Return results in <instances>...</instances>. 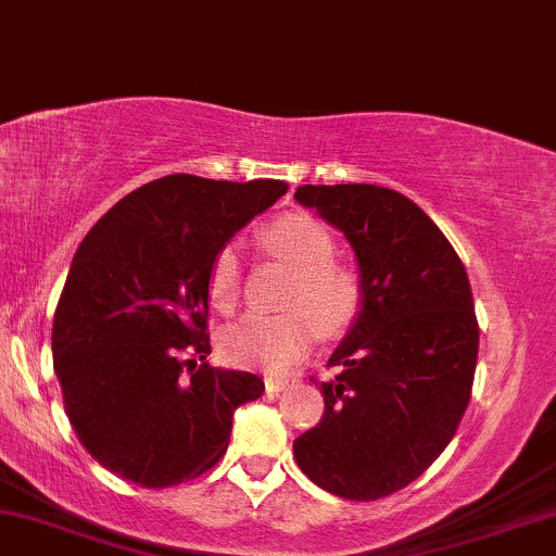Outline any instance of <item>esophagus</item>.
Here are the masks:
<instances>
[{"label":"esophagus","mask_w":556,"mask_h":556,"mask_svg":"<svg viewBox=\"0 0 556 556\" xmlns=\"http://www.w3.org/2000/svg\"><path fill=\"white\" fill-rule=\"evenodd\" d=\"M264 384H266V389H269V392H282L285 387H290V379H287V376H266L264 379Z\"/></svg>","instance_id":"34e87169"}]
</instances>
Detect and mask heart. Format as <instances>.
Returning <instances> with one entry per match:
<instances>
[{
    "label": "heart",
    "instance_id": "1",
    "mask_svg": "<svg viewBox=\"0 0 556 556\" xmlns=\"http://www.w3.org/2000/svg\"><path fill=\"white\" fill-rule=\"evenodd\" d=\"M261 248L292 269L282 314H248L222 331L219 348L242 368L282 371L303 358L318 334H342L358 321L366 285L355 266L337 261V240L308 214H285L261 229ZM214 308L235 311L242 292V264L232 242L214 253L206 274Z\"/></svg>",
    "mask_w": 556,
    "mask_h": 556
}]
</instances>
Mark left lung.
<instances>
[{
	"mask_svg": "<svg viewBox=\"0 0 556 556\" xmlns=\"http://www.w3.org/2000/svg\"><path fill=\"white\" fill-rule=\"evenodd\" d=\"M342 229L366 305L331 353L324 416L292 444L316 486L368 502L405 489L452 442L473 389L478 321L468 271L410 198L379 185H300Z\"/></svg>",
	"mask_w": 556,
	"mask_h": 556,
	"instance_id": "1",
	"label": "left lung"
}]
</instances>
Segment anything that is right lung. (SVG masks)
<instances>
[{
    "mask_svg": "<svg viewBox=\"0 0 556 556\" xmlns=\"http://www.w3.org/2000/svg\"><path fill=\"white\" fill-rule=\"evenodd\" d=\"M285 193L282 180L167 175L80 242L54 311V374L75 437L106 470L167 489L225 457L232 413L264 379L206 363L208 264Z\"/></svg>",
    "mask_w": 556,
    "mask_h": 556,
    "instance_id": "add662e5",
    "label": "right lung"
}]
</instances>
